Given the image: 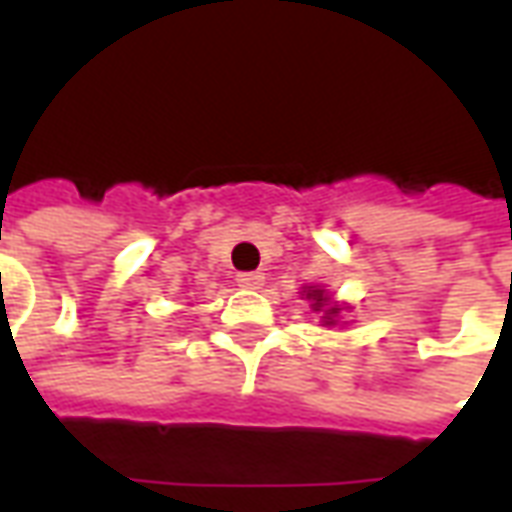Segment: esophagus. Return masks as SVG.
<instances>
[{"instance_id":"1","label":"esophagus","mask_w":512,"mask_h":512,"mask_svg":"<svg viewBox=\"0 0 512 512\" xmlns=\"http://www.w3.org/2000/svg\"><path fill=\"white\" fill-rule=\"evenodd\" d=\"M235 282H238V288L257 290L263 282H266V277H263L260 271H244V274H238V277H235Z\"/></svg>"}]
</instances>
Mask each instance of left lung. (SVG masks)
Wrapping results in <instances>:
<instances>
[{
    "mask_svg": "<svg viewBox=\"0 0 512 512\" xmlns=\"http://www.w3.org/2000/svg\"><path fill=\"white\" fill-rule=\"evenodd\" d=\"M307 299L315 301V304H312V307H315V310H321L323 304H326V296H323V290H321V288L307 290ZM337 312H340V307H337V304H334L332 310H326V323H334L332 318H334V315H337Z\"/></svg>",
    "mask_w": 512,
    "mask_h": 512,
    "instance_id": "obj_1",
    "label": "left lung"
}]
</instances>
